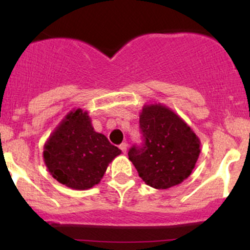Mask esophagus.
<instances>
[{
  "label": "esophagus",
  "instance_id": "34e87169",
  "mask_svg": "<svg viewBox=\"0 0 250 250\" xmlns=\"http://www.w3.org/2000/svg\"><path fill=\"white\" fill-rule=\"evenodd\" d=\"M127 148H128V145L125 142H123V143H121V145H120V149H121L123 154L127 153Z\"/></svg>",
  "mask_w": 250,
  "mask_h": 250
}]
</instances>
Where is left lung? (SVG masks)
Segmentation results:
<instances>
[{"instance_id":"1","label":"left lung","mask_w":250,"mask_h":250,"mask_svg":"<svg viewBox=\"0 0 250 250\" xmlns=\"http://www.w3.org/2000/svg\"><path fill=\"white\" fill-rule=\"evenodd\" d=\"M142 146L128 151L139 176L150 187L168 189L191 174L200 155V140L173 110L162 104L142 108Z\"/></svg>"}]
</instances>
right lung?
<instances>
[{
  "mask_svg": "<svg viewBox=\"0 0 250 250\" xmlns=\"http://www.w3.org/2000/svg\"><path fill=\"white\" fill-rule=\"evenodd\" d=\"M121 150L96 133L82 109L70 111L44 145L43 159L54 179L76 190L101 181L108 165Z\"/></svg>",
  "mask_w": 250,
  "mask_h": 250,
  "instance_id": "obj_1",
  "label": "right lung"
}]
</instances>
